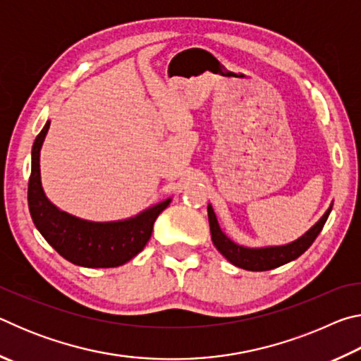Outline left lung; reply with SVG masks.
<instances>
[{"label": "left lung", "instance_id": "8db88e82", "mask_svg": "<svg viewBox=\"0 0 361 361\" xmlns=\"http://www.w3.org/2000/svg\"><path fill=\"white\" fill-rule=\"evenodd\" d=\"M331 209L333 205H329V209L325 212V215H323L319 221L312 226V228L305 232L304 235L299 237L298 240L286 243V245L262 247V248H248V247L239 245V243H235L234 240H231L229 237L221 231V228H219L216 215L215 212H213V207L210 204L207 207V212H209L212 242L226 259L237 267L245 269V271H271V269H276L279 266L286 264V262L295 261L305 252V250L312 245L314 240L317 239V235L320 234L323 226H325Z\"/></svg>", "mask_w": 361, "mask_h": 361}]
</instances>
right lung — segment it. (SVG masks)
<instances>
[{
    "label": "right lung",
    "instance_id": "right-lung-1",
    "mask_svg": "<svg viewBox=\"0 0 361 361\" xmlns=\"http://www.w3.org/2000/svg\"><path fill=\"white\" fill-rule=\"evenodd\" d=\"M51 122H46L32 149V175L28 181V209L36 229L65 259L82 267H118L137 256L148 243L156 218L170 200L149 207L122 221L95 223L59 210L41 186L39 151Z\"/></svg>",
    "mask_w": 361,
    "mask_h": 361
}]
</instances>
